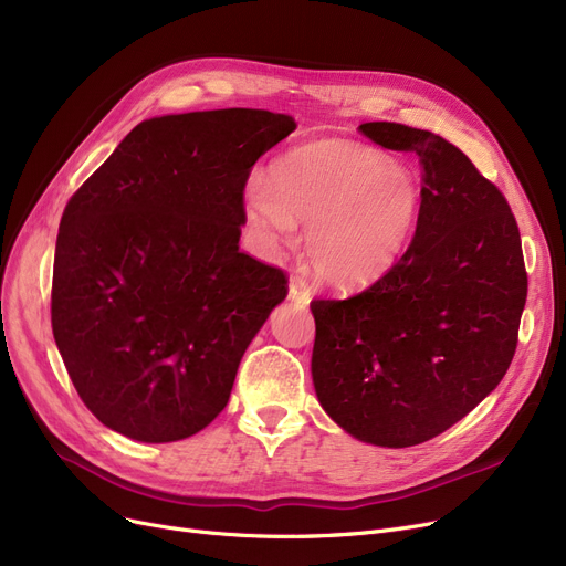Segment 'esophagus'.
Segmentation results:
<instances>
[{
	"label": "esophagus",
	"mask_w": 566,
	"mask_h": 566,
	"mask_svg": "<svg viewBox=\"0 0 566 566\" xmlns=\"http://www.w3.org/2000/svg\"><path fill=\"white\" fill-rule=\"evenodd\" d=\"M289 298L301 303V305H307V303H310L312 293H310L307 284H305L301 277H293V280L289 282Z\"/></svg>",
	"instance_id": "1"
}]
</instances>
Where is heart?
I'll return each mask as SVG.
<instances>
[{
	"instance_id": "1",
	"label": "heart",
	"mask_w": 566,
	"mask_h": 566,
	"mask_svg": "<svg viewBox=\"0 0 566 566\" xmlns=\"http://www.w3.org/2000/svg\"><path fill=\"white\" fill-rule=\"evenodd\" d=\"M248 222L268 250L305 229V254L316 280L358 291L400 261L421 212L411 170L358 143L326 138L293 147L244 185Z\"/></svg>"
}]
</instances>
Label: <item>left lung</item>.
<instances>
[{"label":"left lung","instance_id":"8db88e82","mask_svg":"<svg viewBox=\"0 0 566 566\" xmlns=\"http://www.w3.org/2000/svg\"><path fill=\"white\" fill-rule=\"evenodd\" d=\"M421 164V212L400 261L344 301L310 303L312 379L331 419L405 449L449 430L502 381L527 298L504 193L447 138L398 122L358 127Z\"/></svg>","mask_w":566,"mask_h":566}]
</instances>
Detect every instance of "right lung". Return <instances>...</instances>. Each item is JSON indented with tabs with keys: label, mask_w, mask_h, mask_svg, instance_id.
Segmentation results:
<instances>
[{
	"label": "right lung",
	"mask_w": 566,
	"mask_h": 566,
	"mask_svg": "<svg viewBox=\"0 0 566 566\" xmlns=\"http://www.w3.org/2000/svg\"><path fill=\"white\" fill-rule=\"evenodd\" d=\"M293 129L259 108L145 119L69 199L51 322L106 428L161 444L227 407L244 349L289 293L282 268L238 248L244 185Z\"/></svg>",
	"instance_id": "1"
}]
</instances>
